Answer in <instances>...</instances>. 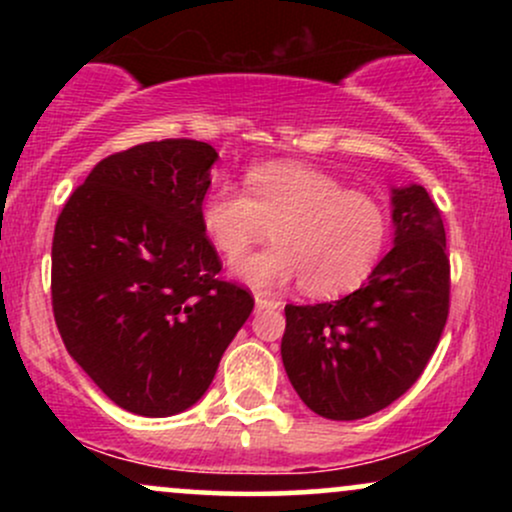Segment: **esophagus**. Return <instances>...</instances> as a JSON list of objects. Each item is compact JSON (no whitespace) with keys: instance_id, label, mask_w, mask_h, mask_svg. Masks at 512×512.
Masks as SVG:
<instances>
[{"instance_id":"1","label":"esophagus","mask_w":512,"mask_h":512,"mask_svg":"<svg viewBox=\"0 0 512 512\" xmlns=\"http://www.w3.org/2000/svg\"><path fill=\"white\" fill-rule=\"evenodd\" d=\"M255 305L257 308H269V310H274V308H279L281 305V301H276V298H267V296H260V293H257L255 296Z\"/></svg>"}]
</instances>
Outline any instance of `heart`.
<instances>
[{
    "label": "heart",
    "instance_id": "b5f03b06",
    "mask_svg": "<svg viewBox=\"0 0 512 512\" xmlns=\"http://www.w3.org/2000/svg\"><path fill=\"white\" fill-rule=\"evenodd\" d=\"M245 189L216 182L202 204V228L228 262L243 260L272 228L274 248L236 269L255 289L301 281L310 296H342L358 289L383 255L387 214L368 192L344 190L303 163H262Z\"/></svg>",
    "mask_w": 512,
    "mask_h": 512
}]
</instances>
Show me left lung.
<instances>
[{
    "label": "left lung",
    "mask_w": 512,
    "mask_h": 512,
    "mask_svg": "<svg viewBox=\"0 0 512 512\" xmlns=\"http://www.w3.org/2000/svg\"><path fill=\"white\" fill-rule=\"evenodd\" d=\"M395 248L361 289L286 305L281 358L315 414L354 421L390 407L421 378L450 313L443 211L421 185L395 190Z\"/></svg>",
    "instance_id": "1"
}]
</instances>
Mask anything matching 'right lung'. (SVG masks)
<instances>
[{
    "label": "right lung",
    "mask_w": 512,
    "mask_h": 512,
    "mask_svg": "<svg viewBox=\"0 0 512 512\" xmlns=\"http://www.w3.org/2000/svg\"><path fill=\"white\" fill-rule=\"evenodd\" d=\"M216 151H117L69 195L52 236V313L69 356L117 407L170 416L207 392L255 298L221 276L202 228Z\"/></svg>",
    "instance_id": "obj_1"
}]
</instances>
